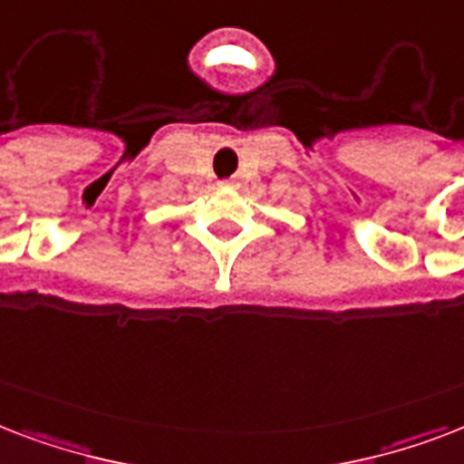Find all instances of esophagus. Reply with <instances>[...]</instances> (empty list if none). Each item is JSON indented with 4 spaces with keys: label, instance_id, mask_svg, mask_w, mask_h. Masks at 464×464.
<instances>
[{
    "label": "esophagus",
    "instance_id": "obj_1",
    "mask_svg": "<svg viewBox=\"0 0 464 464\" xmlns=\"http://www.w3.org/2000/svg\"><path fill=\"white\" fill-rule=\"evenodd\" d=\"M221 188H233V182H228V180L221 182Z\"/></svg>",
    "mask_w": 464,
    "mask_h": 464
}]
</instances>
